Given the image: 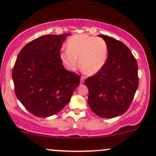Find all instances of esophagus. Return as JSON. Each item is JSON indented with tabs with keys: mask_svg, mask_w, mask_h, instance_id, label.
<instances>
[{
	"mask_svg": "<svg viewBox=\"0 0 156 156\" xmlns=\"http://www.w3.org/2000/svg\"><path fill=\"white\" fill-rule=\"evenodd\" d=\"M84 77H81V84H83L84 83Z\"/></svg>",
	"mask_w": 156,
	"mask_h": 156,
	"instance_id": "obj_1",
	"label": "esophagus"
}]
</instances>
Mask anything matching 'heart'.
Instances as JSON below:
<instances>
[{"instance_id": "obj_1", "label": "heart", "mask_w": 156, "mask_h": 156, "mask_svg": "<svg viewBox=\"0 0 156 156\" xmlns=\"http://www.w3.org/2000/svg\"><path fill=\"white\" fill-rule=\"evenodd\" d=\"M66 46L67 49L59 53V58L69 70L77 68L79 58L80 65L84 72L94 75L101 70L107 59V44L101 37L85 34H75L69 37Z\"/></svg>"}]
</instances>
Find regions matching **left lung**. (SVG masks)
Here are the masks:
<instances>
[{
  "mask_svg": "<svg viewBox=\"0 0 156 156\" xmlns=\"http://www.w3.org/2000/svg\"><path fill=\"white\" fill-rule=\"evenodd\" d=\"M108 46V58L101 70L84 81L90 109L101 118H115L128 109L139 85L138 66L122 42L100 34Z\"/></svg>",
  "mask_w": 156,
  "mask_h": 156,
  "instance_id": "left-lung-1",
  "label": "left lung"
}]
</instances>
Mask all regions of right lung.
Returning <instances> with one entry per match:
<instances>
[{"label": "right lung", "mask_w": 156, "mask_h": 156, "mask_svg": "<svg viewBox=\"0 0 156 156\" xmlns=\"http://www.w3.org/2000/svg\"><path fill=\"white\" fill-rule=\"evenodd\" d=\"M69 34H47L31 41L21 50L12 72L16 95L37 117L59 112L79 86L80 76L64 68L59 58Z\"/></svg>", "instance_id": "obj_1"}]
</instances>
